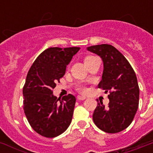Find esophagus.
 Here are the masks:
<instances>
[{"instance_id":"34e87169","label":"esophagus","mask_w":153,"mask_h":153,"mask_svg":"<svg viewBox=\"0 0 153 153\" xmlns=\"http://www.w3.org/2000/svg\"><path fill=\"white\" fill-rule=\"evenodd\" d=\"M86 97L85 96H82V95H79L78 96V99L79 100H85L86 99Z\"/></svg>"}]
</instances>
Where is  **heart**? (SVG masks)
Listing matches in <instances>:
<instances>
[{"label": "heart", "mask_w": 153, "mask_h": 153, "mask_svg": "<svg viewBox=\"0 0 153 153\" xmlns=\"http://www.w3.org/2000/svg\"><path fill=\"white\" fill-rule=\"evenodd\" d=\"M94 58L96 57L95 56H93V55H87V56H86V57L84 58V62H85L86 64H87L89 62H91V60L94 59ZM79 91H80V92L85 93V92H86V89L85 88V87H83V86H79Z\"/></svg>", "instance_id": "obj_1"}]
</instances>
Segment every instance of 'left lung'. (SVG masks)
Here are the masks:
<instances>
[{
  "mask_svg": "<svg viewBox=\"0 0 153 153\" xmlns=\"http://www.w3.org/2000/svg\"><path fill=\"white\" fill-rule=\"evenodd\" d=\"M86 49L102 59V79L98 86L105 93L109 91L108 106L98 102L94 122L105 133H119L132 123L137 111L140 90L135 72L126 57L112 45H94Z\"/></svg>",
  "mask_w": 153,
  "mask_h": 153,
  "instance_id": "obj_1",
  "label": "left lung"
}]
</instances>
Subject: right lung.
<instances>
[{
    "label": "right lung",
    "mask_w": 153,
    "mask_h": 153,
    "mask_svg": "<svg viewBox=\"0 0 153 153\" xmlns=\"http://www.w3.org/2000/svg\"><path fill=\"white\" fill-rule=\"evenodd\" d=\"M80 48H50L35 60L23 88L24 110L30 126L39 135L52 138L67 130L71 122L75 97L62 100L53 94L56 82Z\"/></svg>",
    "instance_id": "right-lung-1"
}]
</instances>
